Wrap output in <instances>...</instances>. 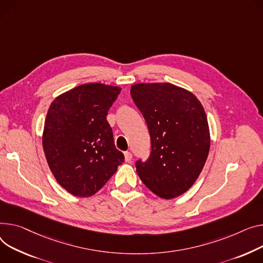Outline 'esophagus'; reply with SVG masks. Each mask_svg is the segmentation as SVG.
<instances>
[{"mask_svg": "<svg viewBox=\"0 0 263 263\" xmlns=\"http://www.w3.org/2000/svg\"><path fill=\"white\" fill-rule=\"evenodd\" d=\"M124 155H125V161L127 162V163H130L131 162V160H132V154H131V152H125L124 153Z\"/></svg>", "mask_w": 263, "mask_h": 263, "instance_id": "1", "label": "esophagus"}]
</instances>
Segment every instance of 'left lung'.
Wrapping results in <instances>:
<instances>
[{
    "label": "left lung",
    "instance_id": "obj_1",
    "mask_svg": "<svg viewBox=\"0 0 263 263\" xmlns=\"http://www.w3.org/2000/svg\"><path fill=\"white\" fill-rule=\"evenodd\" d=\"M131 96L151 137L149 159L136 163L143 183L162 199L177 198L199 178L211 148V133L201 101L169 82L136 83Z\"/></svg>",
    "mask_w": 263,
    "mask_h": 263
}]
</instances>
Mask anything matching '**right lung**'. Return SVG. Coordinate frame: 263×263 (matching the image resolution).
Segmentation results:
<instances>
[{
    "label": "right lung",
    "mask_w": 263,
    "mask_h": 263,
    "mask_svg": "<svg viewBox=\"0 0 263 263\" xmlns=\"http://www.w3.org/2000/svg\"><path fill=\"white\" fill-rule=\"evenodd\" d=\"M120 91L116 85L84 83L50 103L42 146L56 181L73 196L95 195L125 161L107 120Z\"/></svg>",
    "instance_id": "right-lung-1"
}]
</instances>
